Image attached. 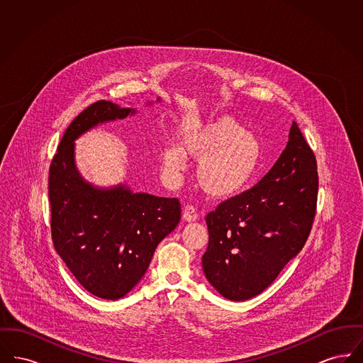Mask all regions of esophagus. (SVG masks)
<instances>
[{
	"mask_svg": "<svg viewBox=\"0 0 363 363\" xmlns=\"http://www.w3.org/2000/svg\"><path fill=\"white\" fill-rule=\"evenodd\" d=\"M182 216H184V219L188 220V222H194V220L199 219V212H197V209L194 208V206L188 204L186 207L184 208Z\"/></svg>",
	"mask_w": 363,
	"mask_h": 363,
	"instance_id": "esophagus-1",
	"label": "esophagus"
}]
</instances>
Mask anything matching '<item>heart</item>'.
Returning <instances> with one entry per match:
<instances>
[{
  "instance_id": "1",
  "label": "heart",
  "mask_w": 363,
  "mask_h": 363,
  "mask_svg": "<svg viewBox=\"0 0 363 363\" xmlns=\"http://www.w3.org/2000/svg\"><path fill=\"white\" fill-rule=\"evenodd\" d=\"M169 173H181L186 157L200 160L197 181L209 196L227 199L241 191L256 172L259 160L257 140L231 117L220 116L185 130L179 148L162 151Z\"/></svg>"
}]
</instances>
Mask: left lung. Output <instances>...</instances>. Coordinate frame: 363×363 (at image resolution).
Returning a JSON list of instances; mask_svg holds the SVG:
<instances>
[{"mask_svg":"<svg viewBox=\"0 0 363 363\" xmlns=\"http://www.w3.org/2000/svg\"><path fill=\"white\" fill-rule=\"evenodd\" d=\"M317 194V160L293 122L287 147L259 184L208 213L203 256L208 281L231 301L262 293L302 250Z\"/></svg>","mask_w":363,"mask_h":363,"instance_id":"obj_1","label":"left lung"}]
</instances>
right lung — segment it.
I'll return each instance as SVG.
<instances>
[{
    "instance_id": "obj_1",
    "label": "right lung",
    "mask_w": 363,
    "mask_h": 363,
    "mask_svg": "<svg viewBox=\"0 0 363 363\" xmlns=\"http://www.w3.org/2000/svg\"><path fill=\"white\" fill-rule=\"evenodd\" d=\"M133 113L110 101L88 106L65 130L49 170L50 228L57 253L95 296L116 301L145 274L156 246L181 219L178 199L92 188L73 163V140L96 123Z\"/></svg>"
}]
</instances>
